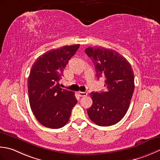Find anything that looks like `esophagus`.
<instances>
[{
  "instance_id": "obj_1",
  "label": "esophagus",
  "mask_w": 160,
  "mask_h": 160,
  "mask_svg": "<svg viewBox=\"0 0 160 160\" xmlns=\"http://www.w3.org/2000/svg\"><path fill=\"white\" fill-rule=\"evenodd\" d=\"M78 94H79V95L80 97H86L88 95V93L86 92H79Z\"/></svg>"
}]
</instances>
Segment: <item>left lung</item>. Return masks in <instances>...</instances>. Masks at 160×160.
Returning <instances> with one entry per match:
<instances>
[{
    "instance_id": "1",
    "label": "left lung",
    "mask_w": 160,
    "mask_h": 160,
    "mask_svg": "<svg viewBox=\"0 0 160 160\" xmlns=\"http://www.w3.org/2000/svg\"><path fill=\"white\" fill-rule=\"evenodd\" d=\"M85 52L92 61L97 79H105L104 92L90 93L92 105L87 109L92 122L110 126L121 120L128 110L135 89L131 65L117 51L102 47H88Z\"/></svg>"
}]
</instances>
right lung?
Instances as JSON below:
<instances>
[{"label": "right lung", "instance_id": "obj_1", "mask_svg": "<svg viewBox=\"0 0 160 160\" xmlns=\"http://www.w3.org/2000/svg\"><path fill=\"white\" fill-rule=\"evenodd\" d=\"M79 45H66L48 51L32 66L28 80L29 101L36 119L47 128L63 127L77 102L74 93L62 89L58 81Z\"/></svg>", "mask_w": 160, "mask_h": 160}]
</instances>
